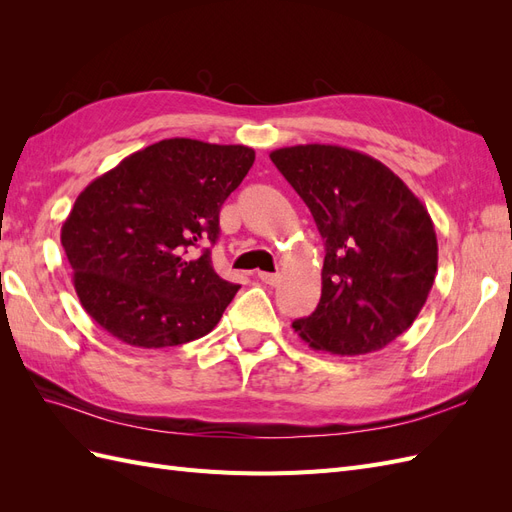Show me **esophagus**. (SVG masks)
Here are the masks:
<instances>
[{
    "instance_id": "34e87169",
    "label": "esophagus",
    "mask_w": 512,
    "mask_h": 512,
    "mask_svg": "<svg viewBox=\"0 0 512 512\" xmlns=\"http://www.w3.org/2000/svg\"><path fill=\"white\" fill-rule=\"evenodd\" d=\"M258 280L269 284V286H275L277 282H280V273H265V271H260V273H258Z\"/></svg>"
}]
</instances>
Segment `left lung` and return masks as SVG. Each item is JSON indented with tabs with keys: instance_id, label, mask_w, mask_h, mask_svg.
I'll list each match as a JSON object with an SVG mask.
<instances>
[{
	"instance_id": "left-lung-1",
	"label": "left lung",
	"mask_w": 512,
	"mask_h": 512,
	"mask_svg": "<svg viewBox=\"0 0 512 512\" xmlns=\"http://www.w3.org/2000/svg\"><path fill=\"white\" fill-rule=\"evenodd\" d=\"M324 239L322 294L292 322L322 352H378L408 331L438 271V239L425 205L389 166L339 145L271 151Z\"/></svg>"
}]
</instances>
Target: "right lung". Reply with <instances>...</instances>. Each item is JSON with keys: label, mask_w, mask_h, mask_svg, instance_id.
Returning a JSON list of instances; mask_svg holds the SVG:
<instances>
[{"label": "right lung", "mask_w": 512, "mask_h": 512, "mask_svg": "<svg viewBox=\"0 0 512 512\" xmlns=\"http://www.w3.org/2000/svg\"><path fill=\"white\" fill-rule=\"evenodd\" d=\"M256 160L252 147L166 138L91 181L61 226L72 284L96 324L134 348L213 331L239 286L209 250L220 209Z\"/></svg>", "instance_id": "right-lung-1"}]
</instances>
